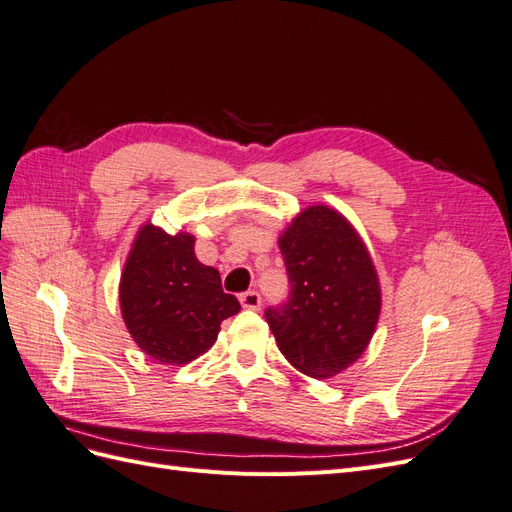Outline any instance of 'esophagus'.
Instances as JSON below:
<instances>
[{
	"mask_svg": "<svg viewBox=\"0 0 512 512\" xmlns=\"http://www.w3.org/2000/svg\"><path fill=\"white\" fill-rule=\"evenodd\" d=\"M239 301L245 309H258L260 307V294L256 290H247V292L241 294Z\"/></svg>",
	"mask_w": 512,
	"mask_h": 512,
	"instance_id": "1",
	"label": "esophagus"
}]
</instances>
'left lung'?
<instances>
[{
    "label": "left lung",
    "instance_id": "obj_1",
    "mask_svg": "<svg viewBox=\"0 0 512 512\" xmlns=\"http://www.w3.org/2000/svg\"><path fill=\"white\" fill-rule=\"evenodd\" d=\"M290 292L265 309L277 348L303 374L331 378L367 348L380 316L378 275L354 228L309 207L280 237Z\"/></svg>",
    "mask_w": 512,
    "mask_h": 512
}]
</instances>
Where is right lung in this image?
Masks as SVG:
<instances>
[{"instance_id":"1","label":"right lung","mask_w":512,"mask_h":512,"mask_svg":"<svg viewBox=\"0 0 512 512\" xmlns=\"http://www.w3.org/2000/svg\"><path fill=\"white\" fill-rule=\"evenodd\" d=\"M121 314L134 342L164 365H183L207 352L237 297L220 273L194 256V237H170L147 224L132 245L119 284Z\"/></svg>"}]
</instances>
